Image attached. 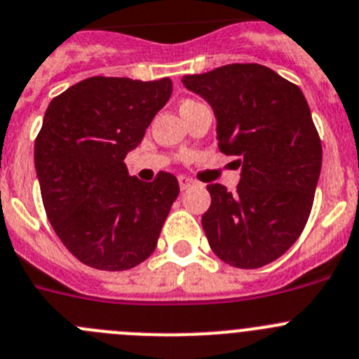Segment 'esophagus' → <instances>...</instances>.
<instances>
[{
    "instance_id": "1",
    "label": "esophagus",
    "mask_w": 359,
    "mask_h": 359,
    "mask_svg": "<svg viewBox=\"0 0 359 359\" xmlns=\"http://www.w3.org/2000/svg\"><path fill=\"white\" fill-rule=\"evenodd\" d=\"M179 184H180V189H189L191 186H195V180L193 179H189V177H186V175H180L179 177Z\"/></svg>"
}]
</instances>
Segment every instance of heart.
<instances>
[{
	"label": "heart",
	"mask_w": 359,
	"mask_h": 359,
	"mask_svg": "<svg viewBox=\"0 0 359 359\" xmlns=\"http://www.w3.org/2000/svg\"><path fill=\"white\" fill-rule=\"evenodd\" d=\"M186 102H189V100H186Z\"/></svg>",
	"instance_id": "b5f03b06"
}]
</instances>
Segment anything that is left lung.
Returning a JSON list of instances; mask_svg holds the SVG:
<instances>
[{
	"instance_id": "obj_1",
	"label": "left lung",
	"mask_w": 359,
	"mask_h": 359,
	"mask_svg": "<svg viewBox=\"0 0 359 359\" xmlns=\"http://www.w3.org/2000/svg\"><path fill=\"white\" fill-rule=\"evenodd\" d=\"M209 102L221 152L237 156L236 193L209 184L202 226L223 262L255 269L281 257L310 216L323 147L299 86L257 63H233L184 76Z\"/></svg>"
}]
</instances>
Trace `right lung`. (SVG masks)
<instances>
[{
	"label": "right lung",
	"mask_w": 359,
	"mask_h": 359,
	"mask_svg": "<svg viewBox=\"0 0 359 359\" xmlns=\"http://www.w3.org/2000/svg\"><path fill=\"white\" fill-rule=\"evenodd\" d=\"M172 79L88 78L49 102L35 170L56 236L83 264L126 271L152 255L179 180L127 173V154L172 95Z\"/></svg>",
	"instance_id": "obj_1"
}]
</instances>
